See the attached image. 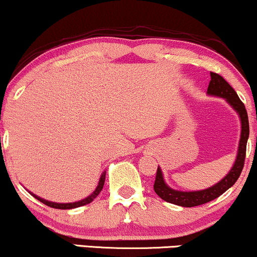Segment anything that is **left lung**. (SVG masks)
<instances>
[{
	"label": "left lung",
	"instance_id": "left-lung-1",
	"mask_svg": "<svg viewBox=\"0 0 257 257\" xmlns=\"http://www.w3.org/2000/svg\"><path fill=\"white\" fill-rule=\"evenodd\" d=\"M208 94L226 99L228 101V104L239 113L241 122V133L237 159H235L233 168L229 170V173L220 182L211 186V187L206 188V190L193 191V192H182V191H175L173 188H170L164 182L163 175H162L161 169L158 168L153 188H155V192L168 203L192 208V206L202 205L208 202H211L213 199L220 197L222 193H225L229 187H232L240 176L241 170H243L244 161H245L246 155V143L247 138H249V119H247L245 106L241 102V100L237 95L235 90L233 89L231 85L228 84V82L222 76H220L219 73L210 72V82H209L208 85Z\"/></svg>",
	"mask_w": 257,
	"mask_h": 257
}]
</instances>
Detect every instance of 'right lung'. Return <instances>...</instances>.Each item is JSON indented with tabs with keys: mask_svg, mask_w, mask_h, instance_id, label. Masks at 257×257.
Masks as SVG:
<instances>
[{
	"mask_svg": "<svg viewBox=\"0 0 257 257\" xmlns=\"http://www.w3.org/2000/svg\"><path fill=\"white\" fill-rule=\"evenodd\" d=\"M105 175L106 173H102V175L100 176V180H99V185L98 187H96V190L94 191L93 193L90 194L89 197H87V198L83 199V200H79V202H75V203H66V204H61V203H53V202H48V200L43 199V198H40V197L35 196V194H32V196L35 197V198L40 200V202H42L43 204L51 206V208H54V209H73V208H78V206H82V205H85V204H89L90 202H93L94 198H95L98 194L101 192L102 187H104V184H105Z\"/></svg>",
	"mask_w": 257,
	"mask_h": 257,
	"instance_id": "right-lung-1",
	"label": "right lung"
}]
</instances>
